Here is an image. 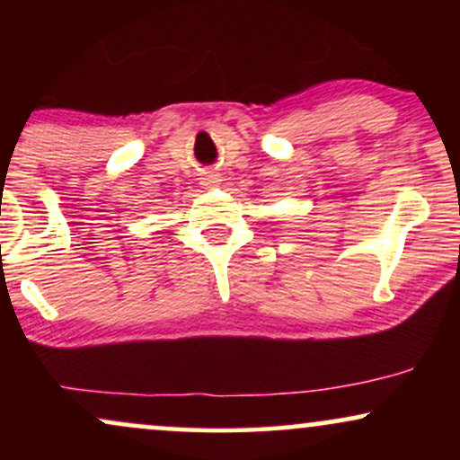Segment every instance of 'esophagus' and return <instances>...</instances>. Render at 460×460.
<instances>
[{
	"mask_svg": "<svg viewBox=\"0 0 460 460\" xmlns=\"http://www.w3.org/2000/svg\"><path fill=\"white\" fill-rule=\"evenodd\" d=\"M200 183H203L205 188H216L220 183V179H218V175H212V172H205L203 181H200Z\"/></svg>",
	"mask_w": 460,
	"mask_h": 460,
	"instance_id": "esophagus-1",
	"label": "esophagus"
}]
</instances>
